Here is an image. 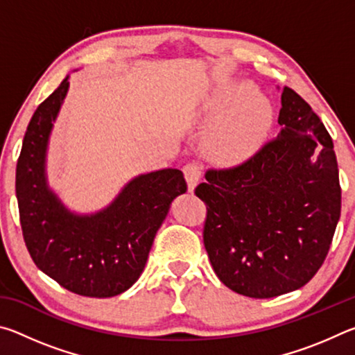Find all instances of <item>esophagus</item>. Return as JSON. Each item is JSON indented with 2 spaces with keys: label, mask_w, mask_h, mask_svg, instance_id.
Instances as JSON below:
<instances>
[{
  "label": "esophagus",
  "mask_w": 355,
  "mask_h": 355,
  "mask_svg": "<svg viewBox=\"0 0 355 355\" xmlns=\"http://www.w3.org/2000/svg\"><path fill=\"white\" fill-rule=\"evenodd\" d=\"M183 173H184L186 183H188V191L189 192H194L196 186L199 184L200 177H202V172H200L199 164H197V163L186 164L184 169H183Z\"/></svg>",
  "instance_id": "1"
}]
</instances>
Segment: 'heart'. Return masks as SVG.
Masks as SVG:
<instances>
[{"mask_svg":"<svg viewBox=\"0 0 355 355\" xmlns=\"http://www.w3.org/2000/svg\"><path fill=\"white\" fill-rule=\"evenodd\" d=\"M202 120L213 123L203 139L209 161L219 166L248 163L260 152L274 125V107L248 80L220 83L202 106Z\"/></svg>","mask_w":355,"mask_h":355,"instance_id":"b5f03b06","label":"heart"}]
</instances>
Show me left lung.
Segmentation results:
<instances>
[{"label":"left lung","mask_w":355,"mask_h":355,"mask_svg":"<svg viewBox=\"0 0 355 355\" xmlns=\"http://www.w3.org/2000/svg\"><path fill=\"white\" fill-rule=\"evenodd\" d=\"M280 131L254 158L208 171L203 244L216 275L255 299L299 290L318 272L341 211L332 137L310 105L282 91Z\"/></svg>","instance_id":"1"}]
</instances>
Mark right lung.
<instances>
[{
  "mask_svg": "<svg viewBox=\"0 0 355 355\" xmlns=\"http://www.w3.org/2000/svg\"><path fill=\"white\" fill-rule=\"evenodd\" d=\"M69 86L67 75L35 110L23 139L15 175L23 238L35 266L65 290L112 297L141 277L156 232L186 182L169 167L131 178L100 211L65 207L48 184L46 152Z\"/></svg>",
  "mask_w": 355,
  "mask_h": 355,
  "instance_id": "obj_1",
  "label": "right lung"
}]
</instances>
